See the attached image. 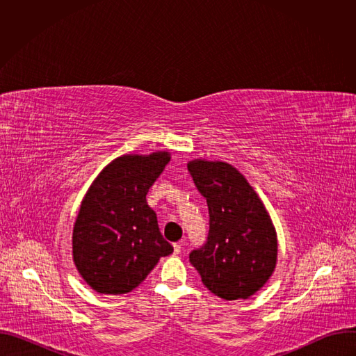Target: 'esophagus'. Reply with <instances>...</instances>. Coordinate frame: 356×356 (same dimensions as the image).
<instances>
[{
	"label": "esophagus",
	"mask_w": 356,
	"mask_h": 356,
	"mask_svg": "<svg viewBox=\"0 0 356 356\" xmlns=\"http://www.w3.org/2000/svg\"><path fill=\"white\" fill-rule=\"evenodd\" d=\"M173 249H175V255H179L180 250H181V245L180 243H175Z\"/></svg>",
	"instance_id": "34e87169"
}]
</instances>
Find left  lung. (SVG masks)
Returning a JSON list of instances; mask_svg holds the SVG:
<instances>
[{"label": "left lung", "instance_id": "left-lung-1", "mask_svg": "<svg viewBox=\"0 0 356 356\" xmlns=\"http://www.w3.org/2000/svg\"><path fill=\"white\" fill-rule=\"evenodd\" d=\"M187 169L210 214L207 242L190 253V262L216 296L248 298L265 286L276 268L277 236L270 216L229 163L195 159Z\"/></svg>", "mask_w": 356, "mask_h": 356}]
</instances>
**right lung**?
I'll return each mask as SVG.
<instances>
[{
    "mask_svg": "<svg viewBox=\"0 0 356 356\" xmlns=\"http://www.w3.org/2000/svg\"><path fill=\"white\" fill-rule=\"evenodd\" d=\"M169 161L163 150L124 155L107 165L86 193L73 227V261L97 293H129L173 252L146 201Z\"/></svg>",
    "mask_w": 356,
    "mask_h": 356,
    "instance_id": "right-lung-1",
    "label": "right lung"
}]
</instances>
